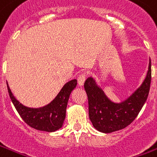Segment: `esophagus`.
Returning a JSON list of instances; mask_svg holds the SVG:
<instances>
[{"label": "esophagus", "mask_w": 157, "mask_h": 157, "mask_svg": "<svg viewBox=\"0 0 157 157\" xmlns=\"http://www.w3.org/2000/svg\"><path fill=\"white\" fill-rule=\"evenodd\" d=\"M86 81V75L85 74H82L78 76L77 78V82H78V85L80 86H82L84 85V82Z\"/></svg>", "instance_id": "esophagus-1"}]
</instances>
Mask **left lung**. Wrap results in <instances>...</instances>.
<instances>
[{
  "label": "left lung",
  "mask_w": 157,
  "mask_h": 157,
  "mask_svg": "<svg viewBox=\"0 0 157 157\" xmlns=\"http://www.w3.org/2000/svg\"><path fill=\"white\" fill-rule=\"evenodd\" d=\"M151 62L150 59L146 76L140 87L128 98L119 103L110 100L95 79L89 77L84 83L88 98L89 119L95 129L110 133L131 124L142 109L150 92Z\"/></svg>",
  "instance_id": "1"
}]
</instances>
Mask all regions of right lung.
Instances as JSON below:
<instances>
[{
	"label": "right lung",
	"instance_id": "obj_1",
	"mask_svg": "<svg viewBox=\"0 0 157 157\" xmlns=\"http://www.w3.org/2000/svg\"><path fill=\"white\" fill-rule=\"evenodd\" d=\"M76 84L75 79L71 80L64 84L51 103L40 108H29L16 99L6 82L10 98L25 123L36 130L48 132H55L62 128L66 116L68 100Z\"/></svg>",
	"mask_w": 157,
	"mask_h": 157
}]
</instances>
